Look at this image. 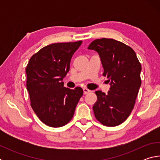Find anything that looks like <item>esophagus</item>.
<instances>
[{
    "label": "esophagus",
    "instance_id": "esophagus-1",
    "mask_svg": "<svg viewBox=\"0 0 160 160\" xmlns=\"http://www.w3.org/2000/svg\"><path fill=\"white\" fill-rule=\"evenodd\" d=\"M83 92L85 94H87L89 92H90V90H89L88 89H87V88H83Z\"/></svg>",
    "mask_w": 160,
    "mask_h": 160
}]
</instances>
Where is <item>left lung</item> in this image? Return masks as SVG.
Segmentation results:
<instances>
[{"instance_id": "1", "label": "left lung", "mask_w": 160, "mask_h": 160, "mask_svg": "<svg viewBox=\"0 0 160 160\" xmlns=\"http://www.w3.org/2000/svg\"><path fill=\"white\" fill-rule=\"evenodd\" d=\"M88 49L99 53L104 68L103 75L110 82L108 94L96 91L93 106L95 118L103 125H120L134 107L141 85V65L132 48L113 39H95Z\"/></svg>"}]
</instances>
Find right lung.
Listing matches in <instances>:
<instances>
[{"instance_id": "1", "label": "right lung", "mask_w": 160, "mask_h": 160, "mask_svg": "<svg viewBox=\"0 0 160 160\" xmlns=\"http://www.w3.org/2000/svg\"><path fill=\"white\" fill-rule=\"evenodd\" d=\"M82 41L46 46L29 59L26 68L27 90L31 107L43 123L58 128L73 116L83 90L65 88L63 79L70 70V60Z\"/></svg>"}]
</instances>
